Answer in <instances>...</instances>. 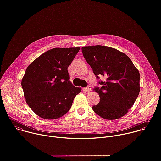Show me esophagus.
<instances>
[{"label": "esophagus", "mask_w": 161, "mask_h": 161, "mask_svg": "<svg viewBox=\"0 0 161 161\" xmlns=\"http://www.w3.org/2000/svg\"><path fill=\"white\" fill-rule=\"evenodd\" d=\"M86 92H90L91 91V86H88L86 88H85V89H84Z\"/></svg>", "instance_id": "obj_1"}]
</instances>
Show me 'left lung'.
Wrapping results in <instances>:
<instances>
[{
	"instance_id": "8db88e82",
	"label": "left lung",
	"mask_w": 161,
	"mask_h": 161,
	"mask_svg": "<svg viewBox=\"0 0 161 161\" xmlns=\"http://www.w3.org/2000/svg\"><path fill=\"white\" fill-rule=\"evenodd\" d=\"M84 58L102 86L94 88L100 101L93 106L95 113L106 120H117L128 112L139 95L140 75L131 60L123 52L104 46L81 48Z\"/></svg>"
}]
</instances>
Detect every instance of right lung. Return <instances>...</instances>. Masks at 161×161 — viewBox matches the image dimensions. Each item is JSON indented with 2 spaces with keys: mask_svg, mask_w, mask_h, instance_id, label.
<instances>
[{
  "mask_svg": "<svg viewBox=\"0 0 161 161\" xmlns=\"http://www.w3.org/2000/svg\"><path fill=\"white\" fill-rule=\"evenodd\" d=\"M80 48H55L44 52L27 68L21 80L26 103L39 117L57 119L70 109L81 91L69 81L67 68Z\"/></svg>",
  "mask_w": 161,
  "mask_h": 161,
  "instance_id": "obj_1",
  "label": "right lung"
}]
</instances>
